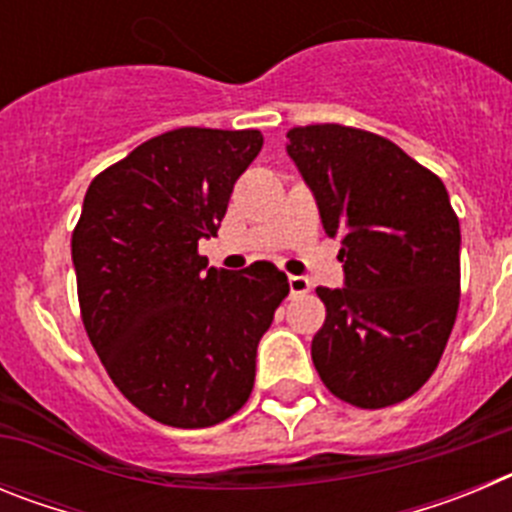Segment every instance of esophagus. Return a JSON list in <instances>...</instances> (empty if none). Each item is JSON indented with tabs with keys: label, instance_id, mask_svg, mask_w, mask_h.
Masks as SVG:
<instances>
[{
	"label": "esophagus",
	"instance_id": "1",
	"mask_svg": "<svg viewBox=\"0 0 512 512\" xmlns=\"http://www.w3.org/2000/svg\"><path fill=\"white\" fill-rule=\"evenodd\" d=\"M289 292H292V295H305V292H310V279L292 277V274H289Z\"/></svg>",
	"mask_w": 512,
	"mask_h": 512
}]
</instances>
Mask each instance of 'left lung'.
<instances>
[{
  "label": "left lung",
  "instance_id": "left-lung-1",
  "mask_svg": "<svg viewBox=\"0 0 512 512\" xmlns=\"http://www.w3.org/2000/svg\"><path fill=\"white\" fill-rule=\"evenodd\" d=\"M287 153L341 241L343 287H318L312 364L356 408H387L428 382L459 310V217L436 174L392 140L346 125L287 133Z\"/></svg>",
  "mask_w": 512,
  "mask_h": 512
}]
</instances>
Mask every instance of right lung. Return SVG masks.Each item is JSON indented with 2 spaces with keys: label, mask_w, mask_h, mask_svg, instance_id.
Segmentation results:
<instances>
[{
  "label": "right lung",
  "mask_w": 512,
  "mask_h": 512,
  "mask_svg": "<svg viewBox=\"0 0 512 512\" xmlns=\"http://www.w3.org/2000/svg\"><path fill=\"white\" fill-rule=\"evenodd\" d=\"M261 146L259 130H171L94 176L84 197L71 235L81 320L117 390L158 423L207 428L238 413L289 295L269 261L217 271L197 253Z\"/></svg>",
  "instance_id": "obj_1"
}]
</instances>
